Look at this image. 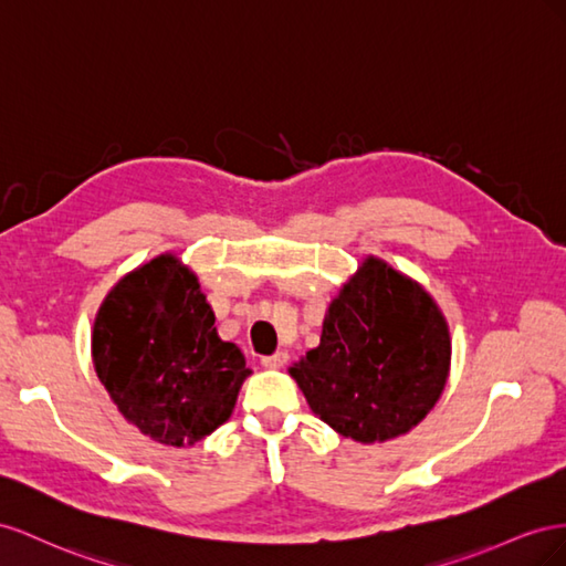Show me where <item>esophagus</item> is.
<instances>
[{
    "mask_svg": "<svg viewBox=\"0 0 566 566\" xmlns=\"http://www.w3.org/2000/svg\"><path fill=\"white\" fill-rule=\"evenodd\" d=\"M286 360H289V353H286V350H277L274 355H265V358H263L261 363H263V367H268V369H280V367H284Z\"/></svg>",
    "mask_w": 566,
    "mask_h": 566,
    "instance_id": "obj_1",
    "label": "esophagus"
}]
</instances>
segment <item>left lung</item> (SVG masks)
Returning a JSON list of instances; mask_svg holds the SVG:
<instances>
[{
  "instance_id": "8db88e82",
  "label": "left lung",
  "mask_w": 566,
  "mask_h": 566,
  "mask_svg": "<svg viewBox=\"0 0 566 566\" xmlns=\"http://www.w3.org/2000/svg\"><path fill=\"white\" fill-rule=\"evenodd\" d=\"M450 350L448 319L427 289L367 255L332 298L319 346L289 375L336 433L384 443L433 410L450 375Z\"/></svg>"
}]
</instances>
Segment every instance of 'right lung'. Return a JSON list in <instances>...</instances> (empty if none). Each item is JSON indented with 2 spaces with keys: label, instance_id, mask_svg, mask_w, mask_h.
Returning a JSON list of instances; mask_svg holds the SVG:
<instances>
[{
  "label": "right lung",
  "instance_id": "1",
  "mask_svg": "<svg viewBox=\"0 0 566 566\" xmlns=\"http://www.w3.org/2000/svg\"><path fill=\"white\" fill-rule=\"evenodd\" d=\"M94 373L151 441L189 448L228 422L251 375L222 342L197 272L160 253L116 282L92 327Z\"/></svg>",
  "mask_w": 566,
  "mask_h": 566
}]
</instances>
